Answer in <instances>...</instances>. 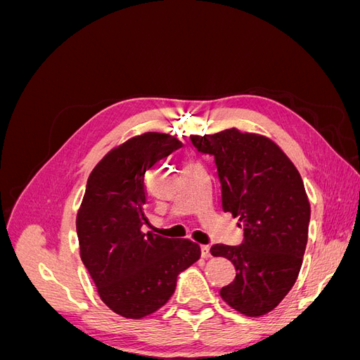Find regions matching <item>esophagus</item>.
Wrapping results in <instances>:
<instances>
[{"label": "esophagus", "mask_w": 360, "mask_h": 360, "mask_svg": "<svg viewBox=\"0 0 360 360\" xmlns=\"http://www.w3.org/2000/svg\"><path fill=\"white\" fill-rule=\"evenodd\" d=\"M201 255H202V258H210L212 257L210 246H207V245L201 246Z\"/></svg>", "instance_id": "obj_1"}]
</instances>
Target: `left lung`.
I'll list each match as a JSON object with an SVG mask.
<instances>
[{
	"instance_id": "left-lung-1",
	"label": "left lung",
	"mask_w": 360,
	"mask_h": 360,
	"mask_svg": "<svg viewBox=\"0 0 360 360\" xmlns=\"http://www.w3.org/2000/svg\"><path fill=\"white\" fill-rule=\"evenodd\" d=\"M193 147L212 155L221 181L222 209L238 217L243 242L213 245V257H225L236 278L221 297L248 317L275 309L292 288L308 242L311 207L299 171L274 141L226 129L214 135H192Z\"/></svg>"
}]
</instances>
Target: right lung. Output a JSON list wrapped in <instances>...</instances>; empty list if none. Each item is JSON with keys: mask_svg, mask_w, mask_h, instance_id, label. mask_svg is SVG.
I'll list each match as a JSON object with an SVG mask.
<instances>
[{"mask_svg": "<svg viewBox=\"0 0 360 360\" xmlns=\"http://www.w3.org/2000/svg\"><path fill=\"white\" fill-rule=\"evenodd\" d=\"M183 144L167 134L147 132L111 150L91 171L76 216L81 259L108 308L139 320L156 312L176 291L180 271L201 257L188 238L141 231L146 177Z\"/></svg>", "mask_w": 360, "mask_h": 360, "instance_id": "add662e5", "label": "right lung"}]
</instances>
